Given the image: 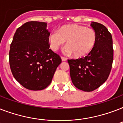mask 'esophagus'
Masks as SVG:
<instances>
[{
	"instance_id": "esophagus-1",
	"label": "esophagus",
	"mask_w": 123,
	"mask_h": 123,
	"mask_svg": "<svg viewBox=\"0 0 123 123\" xmlns=\"http://www.w3.org/2000/svg\"><path fill=\"white\" fill-rule=\"evenodd\" d=\"M61 60H62V61H66L67 59L65 57H61Z\"/></svg>"
}]
</instances>
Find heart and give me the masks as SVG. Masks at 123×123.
Listing matches in <instances>:
<instances>
[{
    "label": "heart",
    "mask_w": 123,
    "mask_h": 123,
    "mask_svg": "<svg viewBox=\"0 0 123 123\" xmlns=\"http://www.w3.org/2000/svg\"><path fill=\"white\" fill-rule=\"evenodd\" d=\"M50 47L57 51L65 41L64 52L77 58L86 57L93 50L97 41L95 31L85 26L72 24L62 26L58 31H53L48 36Z\"/></svg>",
    "instance_id": "obj_1"
}]
</instances>
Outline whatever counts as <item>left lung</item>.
Returning a JSON list of instances; mask_svg holds the SVG:
<instances>
[{
  "mask_svg": "<svg viewBox=\"0 0 123 123\" xmlns=\"http://www.w3.org/2000/svg\"><path fill=\"white\" fill-rule=\"evenodd\" d=\"M91 25L97 36L93 50L84 58L68 60L73 85L86 92L96 89L107 80L114 56L112 37L108 29L97 22H92Z\"/></svg>",
  "mask_w": 123,
  "mask_h": 123,
  "instance_id": "1",
  "label": "left lung"
}]
</instances>
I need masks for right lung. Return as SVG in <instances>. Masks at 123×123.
Wrapping results in <instances>:
<instances>
[{"label": "right lung", "mask_w": 123, "mask_h": 123, "mask_svg": "<svg viewBox=\"0 0 123 123\" xmlns=\"http://www.w3.org/2000/svg\"><path fill=\"white\" fill-rule=\"evenodd\" d=\"M46 23L29 22L17 29L9 50V64L13 77L22 86L39 91L52 82L61 59L48 44Z\"/></svg>", "instance_id": "1"}]
</instances>
